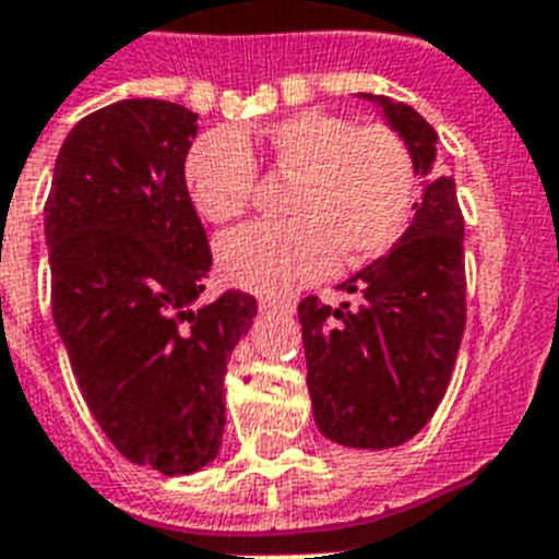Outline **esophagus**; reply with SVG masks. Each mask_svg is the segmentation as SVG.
<instances>
[{
	"label": "esophagus",
	"mask_w": 559,
	"mask_h": 559,
	"mask_svg": "<svg viewBox=\"0 0 559 559\" xmlns=\"http://www.w3.org/2000/svg\"><path fill=\"white\" fill-rule=\"evenodd\" d=\"M264 310H275V312H287V316H293L295 312V301H275V298H264Z\"/></svg>",
	"instance_id": "34e87169"
}]
</instances>
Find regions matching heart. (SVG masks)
<instances>
[{
  "instance_id": "obj_1",
  "label": "heart",
  "mask_w": 559,
  "mask_h": 559,
  "mask_svg": "<svg viewBox=\"0 0 559 559\" xmlns=\"http://www.w3.org/2000/svg\"><path fill=\"white\" fill-rule=\"evenodd\" d=\"M261 146L272 171L293 177L289 221L249 224L217 240V266L238 287L278 295L333 270L384 255L405 233L416 194L405 140L382 122L356 126L342 115L304 108L255 134L217 129L186 154V189L198 215L226 224L255 192Z\"/></svg>"
}]
</instances>
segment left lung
Returning <instances> with one entry per match:
<instances>
[{
  "mask_svg": "<svg viewBox=\"0 0 559 559\" xmlns=\"http://www.w3.org/2000/svg\"><path fill=\"white\" fill-rule=\"evenodd\" d=\"M361 97L405 140L425 192L396 247L338 284L356 304L307 295L298 321L319 430L344 448L384 451L428 425L451 382L465 333V221L453 177L433 171V126L405 103Z\"/></svg>",
  "mask_w": 559,
  "mask_h": 559,
  "instance_id": "obj_1",
  "label": "left lung"
}]
</instances>
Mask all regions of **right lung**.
I'll return each mask as SVG.
<instances>
[{"label":"right lung","mask_w":559,"mask_h":559,"mask_svg":"<svg viewBox=\"0 0 559 559\" xmlns=\"http://www.w3.org/2000/svg\"><path fill=\"white\" fill-rule=\"evenodd\" d=\"M198 115L120 99L68 131L45 201L51 310L74 379L111 444L166 476L215 460L224 376L258 304L226 289L198 304L212 270L186 189Z\"/></svg>","instance_id":"right-lung-1"}]
</instances>
